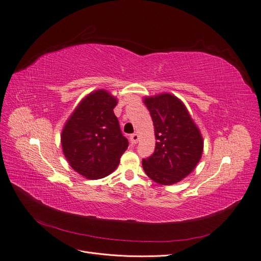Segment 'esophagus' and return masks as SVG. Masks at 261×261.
<instances>
[{"instance_id":"obj_1","label":"esophagus","mask_w":261,"mask_h":261,"mask_svg":"<svg viewBox=\"0 0 261 261\" xmlns=\"http://www.w3.org/2000/svg\"><path fill=\"white\" fill-rule=\"evenodd\" d=\"M139 140H140L139 134L134 133V134H131V135H130V142H131L132 144H137V143L139 142Z\"/></svg>"}]
</instances>
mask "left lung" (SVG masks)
Returning a JSON list of instances; mask_svg holds the SVG:
<instances>
[{
    "label": "left lung",
    "instance_id": "1",
    "mask_svg": "<svg viewBox=\"0 0 261 261\" xmlns=\"http://www.w3.org/2000/svg\"><path fill=\"white\" fill-rule=\"evenodd\" d=\"M154 126L155 148L142 161L145 173L155 182L171 186L186 178L199 162L203 141L184 102L171 94L146 97Z\"/></svg>",
    "mask_w": 261,
    "mask_h": 261
}]
</instances>
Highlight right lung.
<instances>
[{"instance_id":"add662e5","label":"right lung","mask_w":261,"mask_h":261,"mask_svg":"<svg viewBox=\"0 0 261 261\" xmlns=\"http://www.w3.org/2000/svg\"><path fill=\"white\" fill-rule=\"evenodd\" d=\"M116 105V98L107 90H95L79 103L62 131L68 163L87 179H100L114 172L128 148V140L113 111Z\"/></svg>"}]
</instances>
